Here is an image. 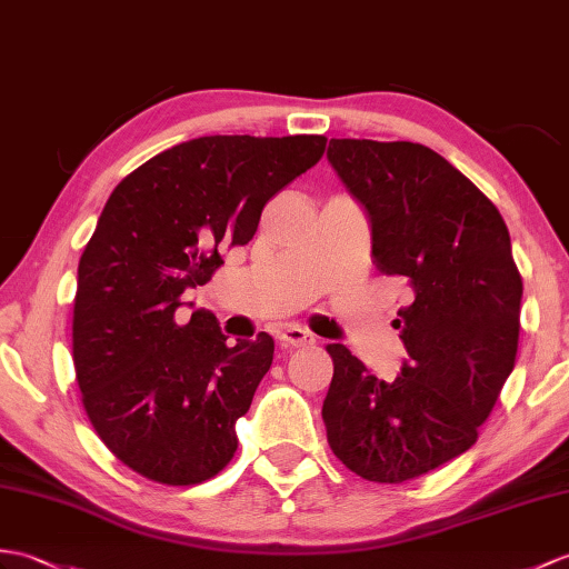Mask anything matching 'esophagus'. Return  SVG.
Instances as JSON below:
<instances>
[{
    "label": "esophagus",
    "instance_id": "esophagus-1",
    "mask_svg": "<svg viewBox=\"0 0 569 569\" xmlns=\"http://www.w3.org/2000/svg\"><path fill=\"white\" fill-rule=\"evenodd\" d=\"M279 339H281L283 347H290V349H300V347L315 345L312 335H308L306 329H300V327H286Z\"/></svg>",
    "mask_w": 569,
    "mask_h": 569
}]
</instances>
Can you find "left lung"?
I'll return each mask as SVG.
<instances>
[{
    "instance_id": "8db88e82",
    "label": "left lung",
    "mask_w": 569,
    "mask_h": 569,
    "mask_svg": "<svg viewBox=\"0 0 569 569\" xmlns=\"http://www.w3.org/2000/svg\"><path fill=\"white\" fill-rule=\"evenodd\" d=\"M373 228V263L412 293L392 382L341 345L322 405L327 441L368 482L400 485L478 441L519 349L523 281L497 206L419 142L332 138L327 150Z\"/></svg>"
}]
</instances>
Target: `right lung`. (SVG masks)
I'll use <instances>...</instances> for the list:
<instances>
[{"label": "right lung", "instance_id": "right-lung-1", "mask_svg": "<svg viewBox=\"0 0 569 569\" xmlns=\"http://www.w3.org/2000/svg\"><path fill=\"white\" fill-rule=\"evenodd\" d=\"M325 136H206L154 154L118 183L77 269L72 359L84 412L142 478L206 482L237 451L273 361V339L228 345L206 310L179 322L224 244H247L263 206L320 162Z\"/></svg>", "mask_w": 569, "mask_h": 569}]
</instances>
